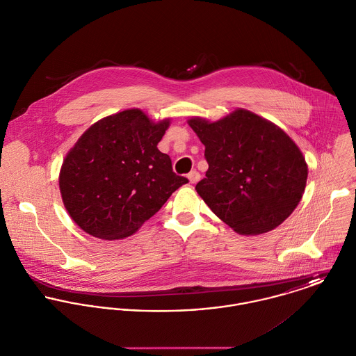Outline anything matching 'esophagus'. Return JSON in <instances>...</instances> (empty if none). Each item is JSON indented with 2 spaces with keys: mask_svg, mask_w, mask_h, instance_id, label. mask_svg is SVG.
Masks as SVG:
<instances>
[{
  "mask_svg": "<svg viewBox=\"0 0 356 356\" xmlns=\"http://www.w3.org/2000/svg\"><path fill=\"white\" fill-rule=\"evenodd\" d=\"M188 179H189L191 184H197L200 181V174L196 170H193L188 174Z\"/></svg>",
  "mask_w": 356,
  "mask_h": 356,
  "instance_id": "esophagus-1",
  "label": "esophagus"
}]
</instances>
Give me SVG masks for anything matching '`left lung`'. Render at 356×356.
Masks as SVG:
<instances>
[{
	"instance_id": "1",
	"label": "left lung",
	"mask_w": 356,
	"mask_h": 356,
	"mask_svg": "<svg viewBox=\"0 0 356 356\" xmlns=\"http://www.w3.org/2000/svg\"><path fill=\"white\" fill-rule=\"evenodd\" d=\"M188 123L205 147L208 163L196 191L236 233H267L295 211L308 167L281 127L243 108L216 122L196 116Z\"/></svg>"
}]
</instances>
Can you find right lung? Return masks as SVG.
Wrapping results in <instances>:
<instances>
[{"mask_svg":"<svg viewBox=\"0 0 356 356\" xmlns=\"http://www.w3.org/2000/svg\"><path fill=\"white\" fill-rule=\"evenodd\" d=\"M170 119L153 122L131 108L92 124L68 151L58 175L64 207L86 233L102 240L134 234L188 182L157 144Z\"/></svg>","mask_w":356,"mask_h":356,"instance_id":"obj_1","label":"right lung"}]
</instances>
